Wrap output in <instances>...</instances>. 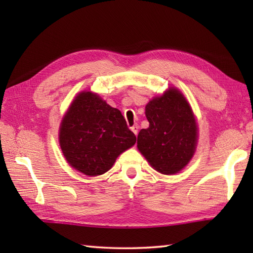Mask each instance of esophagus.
<instances>
[{
    "mask_svg": "<svg viewBox=\"0 0 253 253\" xmlns=\"http://www.w3.org/2000/svg\"><path fill=\"white\" fill-rule=\"evenodd\" d=\"M130 129L132 130V132L135 133L136 136L138 135V129H139V126H138V125H133L132 127H130Z\"/></svg>",
    "mask_w": 253,
    "mask_h": 253,
    "instance_id": "1",
    "label": "esophagus"
}]
</instances>
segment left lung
I'll list each match as a JSON object with an SVG mask.
<instances>
[{
  "mask_svg": "<svg viewBox=\"0 0 253 253\" xmlns=\"http://www.w3.org/2000/svg\"><path fill=\"white\" fill-rule=\"evenodd\" d=\"M149 128L138 135L137 147L154 169L176 174L189 162L197 143L191 107L178 90L170 88L146 106Z\"/></svg>",
  "mask_w": 253,
  "mask_h": 253,
  "instance_id": "1",
  "label": "left lung"
}]
</instances>
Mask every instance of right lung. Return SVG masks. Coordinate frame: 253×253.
<instances>
[{
    "label": "right lung",
    "instance_id": "right-lung-1",
    "mask_svg": "<svg viewBox=\"0 0 253 253\" xmlns=\"http://www.w3.org/2000/svg\"><path fill=\"white\" fill-rule=\"evenodd\" d=\"M136 143L120 110L99 95L79 93L64 116L60 144L69 165L88 176L104 174L116 158Z\"/></svg>",
    "mask_w": 253,
    "mask_h": 253
}]
</instances>
